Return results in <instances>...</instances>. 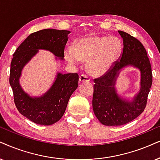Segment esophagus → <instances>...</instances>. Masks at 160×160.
<instances>
[{
  "label": "esophagus",
  "mask_w": 160,
  "mask_h": 160,
  "mask_svg": "<svg viewBox=\"0 0 160 160\" xmlns=\"http://www.w3.org/2000/svg\"><path fill=\"white\" fill-rule=\"evenodd\" d=\"M79 81H80V82H89L90 79L85 74H81L80 76V78H79Z\"/></svg>",
  "instance_id": "1"
}]
</instances>
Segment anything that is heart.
Instances as JSON below:
<instances>
[{
    "mask_svg": "<svg viewBox=\"0 0 160 160\" xmlns=\"http://www.w3.org/2000/svg\"><path fill=\"white\" fill-rule=\"evenodd\" d=\"M120 40L110 36L89 35L77 40L72 48L65 52V58L71 63L88 60L87 70L94 76H102L108 72L121 55Z\"/></svg>",
    "mask_w": 160,
    "mask_h": 160,
    "instance_id": "heart-1",
    "label": "heart"
}]
</instances>
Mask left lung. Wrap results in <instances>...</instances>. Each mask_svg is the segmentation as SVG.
Segmentation results:
<instances>
[{
    "label": "left lung",
    "mask_w": 160,
    "mask_h": 160,
    "mask_svg": "<svg viewBox=\"0 0 160 160\" xmlns=\"http://www.w3.org/2000/svg\"><path fill=\"white\" fill-rule=\"evenodd\" d=\"M118 32L123 40L120 59L104 76L94 80L93 111L99 121L108 126L125 125L142 114L152 85L151 66L144 46L126 32ZM128 66L141 72L140 90L131 99L121 96L116 88L121 71Z\"/></svg>",
    "instance_id": "left-lung-1"
}]
</instances>
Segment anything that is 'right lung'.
<instances>
[{
	"mask_svg": "<svg viewBox=\"0 0 160 160\" xmlns=\"http://www.w3.org/2000/svg\"><path fill=\"white\" fill-rule=\"evenodd\" d=\"M67 30L46 29L34 32L18 46L11 62L9 83L18 112L36 124L50 125L60 120L65 113L70 97L78 86L77 73L58 72L53 83L40 96H31L23 89L20 78L24 66L39 52L47 50L56 60H63L68 41Z\"/></svg>",
	"mask_w": 160,
	"mask_h": 160,
	"instance_id": "1",
	"label": "right lung"
}]
</instances>
